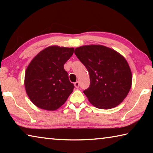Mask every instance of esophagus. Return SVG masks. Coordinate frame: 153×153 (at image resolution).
Returning <instances> with one entry per match:
<instances>
[{"label": "esophagus", "mask_w": 153, "mask_h": 153, "mask_svg": "<svg viewBox=\"0 0 153 153\" xmlns=\"http://www.w3.org/2000/svg\"><path fill=\"white\" fill-rule=\"evenodd\" d=\"M74 86H75V87L76 88H78L79 86V82H75V83H74Z\"/></svg>", "instance_id": "esophagus-1"}]
</instances>
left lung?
<instances>
[{
  "label": "left lung",
  "mask_w": 153,
  "mask_h": 153,
  "mask_svg": "<svg viewBox=\"0 0 153 153\" xmlns=\"http://www.w3.org/2000/svg\"><path fill=\"white\" fill-rule=\"evenodd\" d=\"M74 53L89 72L90 85L84 91L89 102L100 109H109L122 102L132 82L130 67L125 57L100 45L79 46Z\"/></svg>",
  "instance_id": "8db88e82"
}]
</instances>
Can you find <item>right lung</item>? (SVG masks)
Segmentation results:
<instances>
[{
    "mask_svg": "<svg viewBox=\"0 0 153 153\" xmlns=\"http://www.w3.org/2000/svg\"><path fill=\"white\" fill-rule=\"evenodd\" d=\"M74 48L50 46L35 56L25 73L28 97L38 108L55 111L66 102L74 85L63 65L73 55Z\"/></svg>",
    "mask_w": 153,
    "mask_h": 153,
    "instance_id": "right-lung-1",
    "label": "right lung"
}]
</instances>
